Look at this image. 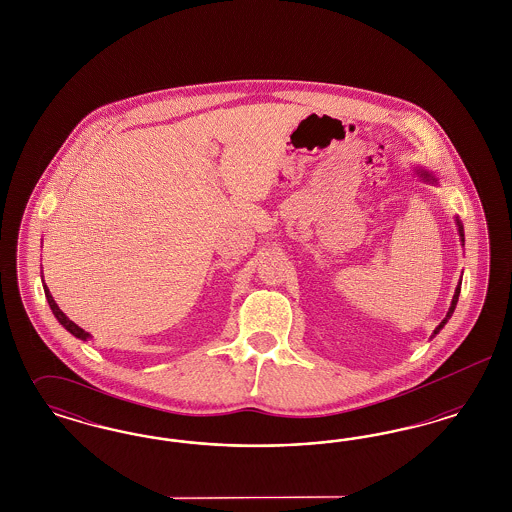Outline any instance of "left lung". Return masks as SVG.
Instances as JSON below:
<instances>
[{
	"instance_id": "obj_1",
	"label": "left lung",
	"mask_w": 512,
	"mask_h": 512,
	"mask_svg": "<svg viewBox=\"0 0 512 512\" xmlns=\"http://www.w3.org/2000/svg\"><path fill=\"white\" fill-rule=\"evenodd\" d=\"M422 176L426 178V180H434L428 172H422ZM457 224H459V236H461V242H464V230H463V224L459 222V219H457ZM459 293H461V282H459V286H457V290H455V295H453V301H451V307H449V311H447V317L443 318L441 320V324H439L438 328L434 330V334H438L439 330L445 326V322L451 318V315H453V311H455V307H457V301H459Z\"/></svg>"
}]
</instances>
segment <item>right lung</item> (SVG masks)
<instances>
[{
	"instance_id": "obj_1",
	"label": "right lung",
	"mask_w": 512,
	"mask_h": 512,
	"mask_svg": "<svg viewBox=\"0 0 512 512\" xmlns=\"http://www.w3.org/2000/svg\"><path fill=\"white\" fill-rule=\"evenodd\" d=\"M44 292H46V299H48L49 307H51V311H53V315L55 318L73 334L74 338H80V340H88L90 338V334L88 332H84L80 326H76L73 320H69V318L65 317V313L57 307V303L53 301V297H51V293H49L48 286H44Z\"/></svg>"
}]
</instances>
